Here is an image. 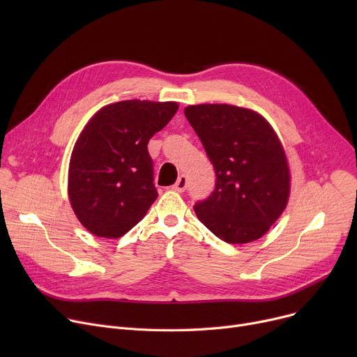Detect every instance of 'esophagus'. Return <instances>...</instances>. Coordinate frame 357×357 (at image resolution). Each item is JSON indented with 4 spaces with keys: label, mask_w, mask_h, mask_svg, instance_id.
Instances as JSON below:
<instances>
[{
    "label": "esophagus",
    "mask_w": 357,
    "mask_h": 357,
    "mask_svg": "<svg viewBox=\"0 0 357 357\" xmlns=\"http://www.w3.org/2000/svg\"><path fill=\"white\" fill-rule=\"evenodd\" d=\"M186 185H188V178H186L185 175H181L178 178V181L175 182V185L172 186V190H175L178 192H183L186 190Z\"/></svg>",
    "instance_id": "obj_1"
}]
</instances>
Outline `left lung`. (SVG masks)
Wrapping results in <instances>:
<instances>
[{
	"label": "left lung",
	"mask_w": 357,
	"mask_h": 357,
	"mask_svg": "<svg viewBox=\"0 0 357 357\" xmlns=\"http://www.w3.org/2000/svg\"><path fill=\"white\" fill-rule=\"evenodd\" d=\"M215 171V190L194 205L218 238L243 245L264 236L289 198L288 160L271 124L257 112L229 104L183 109Z\"/></svg>",
	"instance_id": "obj_1"
}]
</instances>
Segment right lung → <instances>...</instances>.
Listing matches in <instances>:
<instances>
[{
    "mask_svg": "<svg viewBox=\"0 0 357 357\" xmlns=\"http://www.w3.org/2000/svg\"><path fill=\"white\" fill-rule=\"evenodd\" d=\"M178 111L176 102L128 100L93 116L72 150L68 194L82 226L119 238L158 198L147 143Z\"/></svg>",
    "mask_w": 357,
    "mask_h": 357,
    "instance_id": "add662e5",
    "label": "right lung"
}]
</instances>
